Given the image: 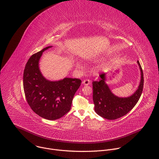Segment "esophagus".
<instances>
[{
  "mask_svg": "<svg viewBox=\"0 0 159 159\" xmlns=\"http://www.w3.org/2000/svg\"><path fill=\"white\" fill-rule=\"evenodd\" d=\"M90 80L89 79H86L84 80L83 82H82V84L85 85H87L90 84Z\"/></svg>",
  "mask_w": 159,
  "mask_h": 159,
  "instance_id": "esophagus-1",
  "label": "esophagus"
}]
</instances>
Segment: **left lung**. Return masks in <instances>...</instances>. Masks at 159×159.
Listing matches in <instances>:
<instances>
[{"mask_svg": "<svg viewBox=\"0 0 159 159\" xmlns=\"http://www.w3.org/2000/svg\"><path fill=\"white\" fill-rule=\"evenodd\" d=\"M141 71V81L139 89L128 98H118L115 96L105 83V74H100L99 81L93 82V101L96 112L100 116L109 120L120 118L130 111L137 104L142 95L143 88V73L139 61Z\"/></svg>", "mask_w": 159, "mask_h": 159, "instance_id": "obj_1", "label": "left lung"}]
</instances>
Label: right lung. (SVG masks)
I'll return each instance as SVG.
<instances>
[{
  "label": "right lung",
  "mask_w": 159,
  "mask_h": 159,
  "mask_svg": "<svg viewBox=\"0 0 159 159\" xmlns=\"http://www.w3.org/2000/svg\"><path fill=\"white\" fill-rule=\"evenodd\" d=\"M47 47L29 58L23 74V87L26 101L40 117L55 120L63 116L71 108L73 98L81 84L79 79L65 78L52 82L41 75L38 62Z\"/></svg>",
  "instance_id": "add662e5"
}]
</instances>
